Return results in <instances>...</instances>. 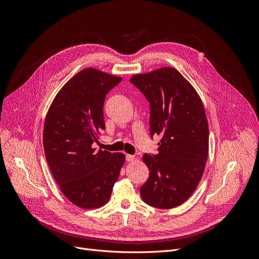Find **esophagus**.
<instances>
[{"label":"esophagus","mask_w":259,"mask_h":259,"mask_svg":"<svg viewBox=\"0 0 259 259\" xmlns=\"http://www.w3.org/2000/svg\"><path fill=\"white\" fill-rule=\"evenodd\" d=\"M134 160V156L132 155H126V161L127 162H132Z\"/></svg>","instance_id":"esophagus-1"}]
</instances>
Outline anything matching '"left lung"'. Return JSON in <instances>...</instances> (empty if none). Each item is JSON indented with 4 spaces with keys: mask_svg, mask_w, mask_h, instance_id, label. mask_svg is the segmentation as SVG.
Here are the masks:
<instances>
[{
    "mask_svg": "<svg viewBox=\"0 0 259 259\" xmlns=\"http://www.w3.org/2000/svg\"><path fill=\"white\" fill-rule=\"evenodd\" d=\"M150 102L151 137L160 135L158 155L144 154L150 176L140 188L144 203L171 209L186 202L201 180L209 147L204 105L194 87L172 67L131 78Z\"/></svg>",
    "mask_w": 259,
    "mask_h": 259,
    "instance_id": "1",
    "label": "left lung"
}]
</instances>
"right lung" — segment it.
I'll return each mask as SVG.
<instances>
[{"mask_svg": "<svg viewBox=\"0 0 259 259\" xmlns=\"http://www.w3.org/2000/svg\"><path fill=\"white\" fill-rule=\"evenodd\" d=\"M121 81L85 68L61 88L46 116L43 144L48 166L63 195L81 208L108 202L125 162L121 153L93 149L97 134L105 130V96Z\"/></svg>", "mask_w": 259, "mask_h": 259, "instance_id": "right-lung-1", "label": "right lung"}]
</instances>
